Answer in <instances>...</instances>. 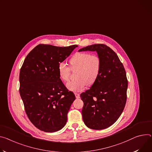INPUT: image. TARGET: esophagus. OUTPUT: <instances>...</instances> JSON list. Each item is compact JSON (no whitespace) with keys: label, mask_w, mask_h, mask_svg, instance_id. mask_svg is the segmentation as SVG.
I'll return each mask as SVG.
<instances>
[{"label":"esophagus","mask_w":152,"mask_h":152,"mask_svg":"<svg viewBox=\"0 0 152 152\" xmlns=\"http://www.w3.org/2000/svg\"><path fill=\"white\" fill-rule=\"evenodd\" d=\"M75 94L76 98L77 99H78V98H80V94H79V93H75Z\"/></svg>","instance_id":"obj_1"}]
</instances>
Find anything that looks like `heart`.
Segmentation results:
<instances>
[{
	"label": "heart",
	"mask_w": 152,
	"mask_h": 152,
	"mask_svg": "<svg viewBox=\"0 0 152 152\" xmlns=\"http://www.w3.org/2000/svg\"><path fill=\"white\" fill-rule=\"evenodd\" d=\"M72 69H78L76 79L66 84L68 89L72 91H81L88 85H93L98 80L101 71L102 62L97 54L86 52L75 53L69 60ZM58 73L60 79L66 82L70 79L71 69L65 63L60 62L58 66Z\"/></svg>",
	"instance_id": "heart-1"
}]
</instances>
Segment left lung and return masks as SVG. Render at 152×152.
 I'll return each instance as SVG.
<instances>
[{
	"label": "left lung",
	"instance_id": "left-lung-1",
	"mask_svg": "<svg viewBox=\"0 0 152 152\" xmlns=\"http://www.w3.org/2000/svg\"><path fill=\"white\" fill-rule=\"evenodd\" d=\"M96 51L102 62L100 75L90 89L80 94L84 102L82 118L90 129L102 130L118 120L127 101L128 80L116 53L105 44H94L79 50Z\"/></svg>",
	"mask_w": 152,
	"mask_h": 152
}]
</instances>
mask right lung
Returning a JSON list of instances; mask_svg holds the SVG:
<instances>
[{
    "instance_id": "1",
    "label": "right lung",
    "mask_w": 152,
    "mask_h": 152,
    "mask_svg": "<svg viewBox=\"0 0 152 152\" xmlns=\"http://www.w3.org/2000/svg\"><path fill=\"white\" fill-rule=\"evenodd\" d=\"M77 47L39 44L27 55L22 65L20 95L27 116L40 130L57 132L66 123L68 112L76 98L63 84L57 69Z\"/></svg>"
}]
</instances>
